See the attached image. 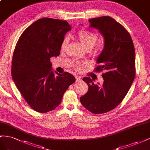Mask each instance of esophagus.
Listing matches in <instances>:
<instances>
[{
	"mask_svg": "<svg viewBox=\"0 0 150 150\" xmlns=\"http://www.w3.org/2000/svg\"><path fill=\"white\" fill-rule=\"evenodd\" d=\"M75 79H76V81H77V82H80V81L82 80L81 77H80V76H75Z\"/></svg>",
	"mask_w": 150,
	"mask_h": 150,
	"instance_id": "34e87169",
	"label": "esophagus"
}]
</instances>
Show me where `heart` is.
<instances>
[{"label":"heart","mask_w":150,"mask_h":150,"mask_svg":"<svg viewBox=\"0 0 150 150\" xmlns=\"http://www.w3.org/2000/svg\"><path fill=\"white\" fill-rule=\"evenodd\" d=\"M76 37H77L78 40L81 42V44L87 50H91L93 48V46L96 44L98 38L96 34L85 29L79 30L78 33H76ZM68 40H69V38L68 36H66L63 38L60 46L62 50H63L65 48ZM85 65V63L83 62H75L74 63V66L78 70H80L82 67Z\"/></svg>","instance_id":"b5f03b06"}]
</instances>
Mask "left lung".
I'll return each mask as SVG.
<instances>
[{"label":"left lung","mask_w":150,"mask_h":150,"mask_svg":"<svg viewBox=\"0 0 150 150\" xmlns=\"http://www.w3.org/2000/svg\"><path fill=\"white\" fill-rule=\"evenodd\" d=\"M90 27L99 30L104 38V47L97 59L96 71H104L102 85L94 84L85 76L88 90L80 97L81 104L93 114L114 109L121 103L133 82L136 75L135 50L127 30L109 16L88 20Z\"/></svg>","instance_id":"1"}]
</instances>
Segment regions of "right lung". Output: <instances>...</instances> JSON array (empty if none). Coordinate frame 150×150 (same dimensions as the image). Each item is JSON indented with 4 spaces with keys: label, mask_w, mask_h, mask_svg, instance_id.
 <instances>
[{
    "label": "right lung",
    "mask_w": 150,
    "mask_h": 150,
    "mask_svg": "<svg viewBox=\"0 0 150 150\" xmlns=\"http://www.w3.org/2000/svg\"><path fill=\"white\" fill-rule=\"evenodd\" d=\"M71 30L66 21L44 18L25 29L16 45L12 61V79L31 108L38 112L52 110L75 82L68 72L51 70L50 58L60 54L61 43Z\"/></svg>",
    "instance_id": "add662e5"
}]
</instances>
